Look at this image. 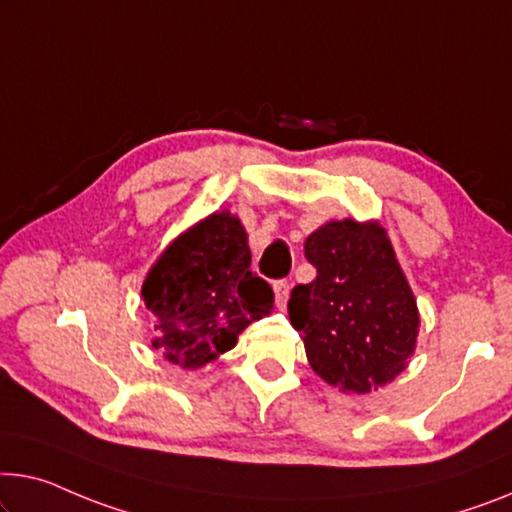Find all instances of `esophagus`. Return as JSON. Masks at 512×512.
Segmentation results:
<instances>
[{"instance_id": "esophagus-1", "label": "esophagus", "mask_w": 512, "mask_h": 512, "mask_svg": "<svg viewBox=\"0 0 512 512\" xmlns=\"http://www.w3.org/2000/svg\"><path fill=\"white\" fill-rule=\"evenodd\" d=\"M273 292H276V303L280 310L287 308V299H289V282L287 280H276L273 282Z\"/></svg>"}]
</instances>
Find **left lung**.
Instances as JSON below:
<instances>
[{"mask_svg":"<svg viewBox=\"0 0 512 512\" xmlns=\"http://www.w3.org/2000/svg\"><path fill=\"white\" fill-rule=\"evenodd\" d=\"M317 269L289 296V322L324 381L368 393L407 368L418 335V308L386 230L377 223H326L305 241Z\"/></svg>","mask_w":512,"mask_h":512,"instance_id":"8db88e82","label":"left lung"}]
</instances>
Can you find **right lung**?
Returning <instances> with one entry per match:
<instances>
[{"label": "right lung", "instance_id": "obj_1", "mask_svg": "<svg viewBox=\"0 0 512 512\" xmlns=\"http://www.w3.org/2000/svg\"><path fill=\"white\" fill-rule=\"evenodd\" d=\"M142 296L158 317L151 345L186 370L225 354L273 308L271 285L250 271L246 230L227 211L181 234L149 271Z\"/></svg>", "mask_w": 512, "mask_h": 512}]
</instances>
